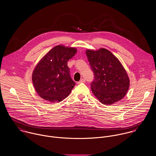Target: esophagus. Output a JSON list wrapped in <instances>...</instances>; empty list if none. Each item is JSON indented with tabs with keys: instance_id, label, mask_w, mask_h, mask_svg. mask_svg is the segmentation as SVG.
Wrapping results in <instances>:
<instances>
[{
	"instance_id": "1",
	"label": "esophagus",
	"mask_w": 156,
	"mask_h": 156,
	"mask_svg": "<svg viewBox=\"0 0 156 156\" xmlns=\"http://www.w3.org/2000/svg\"><path fill=\"white\" fill-rule=\"evenodd\" d=\"M86 82V80H85V79H81L80 81H78V84H81V83H84Z\"/></svg>"
}]
</instances>
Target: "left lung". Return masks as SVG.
Returning <instances> with one entry per match:
<instances>
[{"label":"left lung","instance_id":"left-lung-1","mask_svg":"<svg viewBox=\"0 0 156 156\" xmlns=\"http://www.w3.org/2000/svg\"><path fill=\"white\" fill-rule=\"evenodd\" d=\"M86 53L94 75L90 84L94 95L103 105L122 100L129 89V79L119 60L105 48Z\"/></svg>","mask_w":156,"mask_h":156}]
</instances>
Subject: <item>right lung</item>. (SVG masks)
Here are the masks:
<instances>
[{
    "mask_svg": "<svg viewBox=\"0 0 156 156\" xmlns=\"http://www.w3.org/2000/svg\"><path fill=\"white\" fill-rule=\"evenodd\" d=\"M75 48L57 45L49 51L35 67L32 81L37 94L46 101H62L75 86L67 61L76 53Z\"/></svg>",
    "mask_w": 156,
    "mask_h": 156,
    "instance_id": "1",
    "label": "right lung"
}]
</instances>
